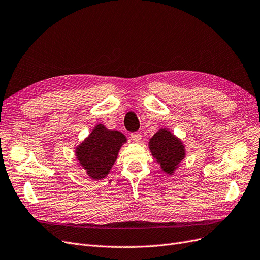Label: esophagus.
<instances>
[{"label":"esophagus","instance_id":"obj_1","mask_svg":"<svg viewBox=\"0 0 260 260\" xmlns=\"http://www.w3.org/2000/svg\"><path fill=\"white\" fill-rule=\"evenodd\" d=\"M131 137H132V139H133L134 141H136V142H139L140 139H141V135H140L139 132L131 133Z\"/></svg>","mask_w":260,"mask_h":260}]
</instances>
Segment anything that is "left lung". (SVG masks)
I'll use <instances>...</instances> for the list:
<instances>
[{"instance_id": "obj_1", "label": "left lung", "mask_w": 260, "mask_h": 260, "mask_svg": "<svg viewBox=\"0 0 260 260\" xmlns=\"http://www.w3.org/2000/svg\"><path fill=\"white\" fill-rule=\"evenodd\" d=\"M150 150L166 174H172L185 153L182 142L168 131H159L150 140Z\"/></svg>"}]
</instances>
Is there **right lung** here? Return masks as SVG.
<instances>
[{"instance_id": "1", "label": "right lung", "mask_w": 260, "mask_h": 260, "mask_svg": "<svg viewBox=\"0 0 260 260\" xmlns=\"http://www.w3.org/2000/svg\"><path fill=\"white\" fill-rule=\"evenodd\" d=\"M125 141V136L120 132L98 125L91 135L77 148L76 154L86 174L92 179L101 180L108 175Z\"/></svg>"}]
</instances>
